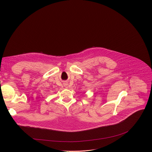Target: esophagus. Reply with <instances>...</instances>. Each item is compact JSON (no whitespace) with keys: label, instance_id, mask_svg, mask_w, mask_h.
Wrapping results in <instances>:
<instances>
[{"label":"esophagus","instance_id":"obj_1","mask_svg":"<svg viewBox=\"0 0 152 152\" xmlns=\"http://www.w3.org/2000/svg\"><path fill=\"white\" fill-rule=\"evenodd\" d=\"M64 87H65L66 88H67L68 87V84H67V83H64Z\"/></svg>","mask_w":152,"mask_h":152}]
</instances>
